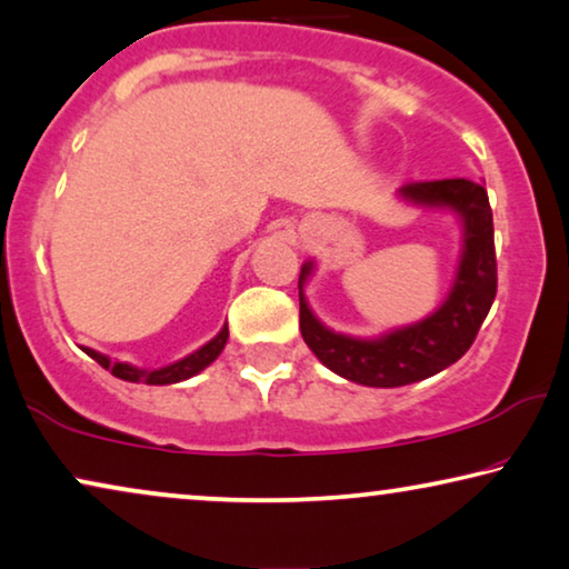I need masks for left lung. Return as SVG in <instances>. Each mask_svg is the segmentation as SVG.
<instances>
[{"label": "left lung", "instance_id": "left-lung-1", "mask_svg": "<svg viewBox=\"0 0 569 569\" xmlns=\"http://www.w3.org/2000/svg\"><path fill=\"white\" fill-rule=\"evenodd\" d=\"M399 196L418 206L451 208L463 223L459 273L448 299L433 315L376 340L348 338L327 330L307 307L301 286L311 273V262L301 268L299 276V327L303 342L330 371L363 387H405L459 361L475 342L498 293L492 208L479 182L467 178L415 180L399 188Z\"/></svg>", "mask_w": 569, "mask_h": 569}]
</instances>
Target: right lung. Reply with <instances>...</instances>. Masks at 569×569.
Listing matches in <instances>:
<instances>
[{
	"mask_svg": "<svg viewBox=\"0 0 569 569\" xmlns=\"http://www.w3.org/2000/svg\"><path fill=\"white\" fill-rule=\"evenodd\" d=\"M229 340V327H223V330L216 335L211 342H206L203 348H198L196 353H190L188 358H182V361L172 363V366H164V368H154V371H147V368H136V366H128L121 361H110L108 356L98 353V350H90L84 348V353L94 358L106 371H110L118 379L123 381H143V383H178V381H186L190 376H196L198 371H203L208 363H213L219 353L227 346Z\"/></svg>",
	"mask_w": 569,
	"mask_h": 569,
	"instance_id": "add662e5",
	"label": "right lung"
}]
</instances>
